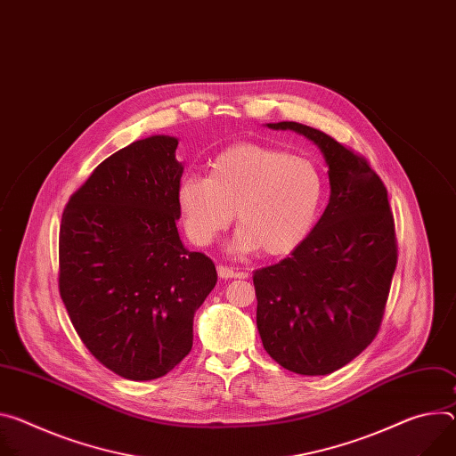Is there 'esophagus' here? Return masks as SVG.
Segmentation results:
<instances>
[{
	"label": "esophagus",
	"instance_id": "esophagus-1",
	"mask_svg": "<svg viewBox=\"0 0 456 456\" xmlns=\"http://www.w3.org/2000/svg\"><path fill=\"white\" fill-rule=\"evenodd\" d=\"M218 269V276L220 278H241V276H245L243 273H236L232 267H227V265H218L216 267Z\"/></svg>",
	"mask_w": 456,
	"mask_h": 456
}]
</instances>
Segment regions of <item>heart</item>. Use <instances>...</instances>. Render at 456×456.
Listing matches in <instances>:
<instances>
[{
    "label": "heart",
    "instance_id": "1",
    "mask_svg": "<svg viewBox=\"0 0 456 456\" xmlns=\"http://www.w3.org/2000/svg\"><path fill=\"white\" fill-rule=\"evenodd\" d=\"M325 192L318 165L285 149L240 143L218 152L207 176H185L176 205L189 240L211 245L240 225L232 249L265 256L293 253L311 232Z\"/></svg>",
    "mask_w": 456,
    "mask_h": 456
}]
</instances>
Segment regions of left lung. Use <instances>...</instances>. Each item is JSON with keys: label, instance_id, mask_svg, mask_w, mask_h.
Masks as SVG:
<instances>
[{"label": "left lung", "instance_id": "obj_1", "mask_svg": "<svg viewBox=\"0 0 456 456\" xmlns=\"http://www.w3.org/2000/svg\"><path fill=\"white\" fill-rule=\"evenodd\" d=\"M269 127L297 131L320 147L330 196L291 255L255 271L258 333L287 370L329 375L379 335L398 260L387 189L362 154L329 134L297 121Z\"/></svg>", "mask_w": 456, "mask_h": 456}]
</instances>
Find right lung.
I'll use <instances>...</instances> for the list:
<instances>
[{"instance_id":"1","label":"right lung","mask_w":456,"mask_h":456,"mask_svg":"<svg viewBox=\"0 0 456 456\" xmlns=\"http://www.w3.org/2000/svg\"><path fill=\"white\" fill-rule=\"evenodd\" d=\"M173 136L103 159L63 209L60 295L91 354L127 380L167 375L192 347V318L218 280L176 227L183 165Z\"/></svg>"}]
</instances>
